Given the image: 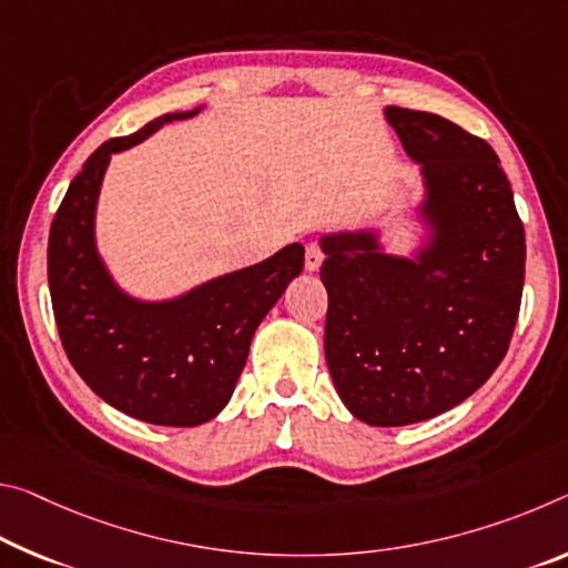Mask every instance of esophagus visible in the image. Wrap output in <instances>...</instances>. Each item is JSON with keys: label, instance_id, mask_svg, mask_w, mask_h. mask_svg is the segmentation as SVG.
<instances>
[{"label": "esophagus", "instance_id": "1", "mask_svg": "<svg viewBox=\"0 0 568 568\" xmlns=\"http://www.w3.org/2000/svg\"><path fill=\"white\" fill-rule=\"evenodd\" d=\"M321 263H323V252L316 242H311V245L305 247V270H308V273H316Z\"/></svg>", "mask_w": 568, "mask_h": 568}]
</instances>
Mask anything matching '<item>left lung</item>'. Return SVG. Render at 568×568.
Returning <instances> with one entry per match:
<instances>
[{"instance_id": "1", "label": "left lung", "mask_w": 568, "mask_h": 568, "mask_svg": "<svg viewBox=\"0 0 568 568\" xmlns=\"http://www.w3.org/2000/svg\"><path fill=\"white\" fill-rule=\"evenodd\" d=\"M419 164L425 227L394 255L376 227L321 235L326 362L346 409L402 427L457 407L506 356L526 275L524 222L500 159L443 115L386 105Z\"/></svg>"}]
</instances>
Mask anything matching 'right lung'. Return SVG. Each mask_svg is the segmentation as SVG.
Segmentation results:
<instances>
[{
    "label": "right lung",
    "mask_w": 568,
    "mask_h": 568,
    "mask_svg": "<svg viewBox=\"0 0 568 568\" xmlns=\"http://www.w3.org/2000/svg\"><path fill=\"white\" fill-rule=\"evenodd\" d=\"M200 111L159 115L131 136L98 146L68 186L48 242L50 298L70 364L111 407L164 427L204 425L227 407L260 321L301 275L305 255L293 242L263 263L166 301L133 298L113 281L95 242L111 156Z\"/></svg>",
    "instance_id": "obj_1"
}]
</instances>
